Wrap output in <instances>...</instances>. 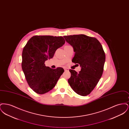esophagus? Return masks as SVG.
I'll use <instances>...</instances> for the list:
<instances>
[{"mask_svg": "<svg viewBox=\"0 0 129 129\" xmlns=\"http://www.w3.org/2000/svg\"><path fill=\"white\" fill-rule=\"evenodd\" d=\"M64 70H65V71H69V69L68 68H64Z\"/></svg>", "mask_w": 129, "mask_h": 129, "instance_id": "1", "label": "esophagus"}]
</instances>
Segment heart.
Masks as SVG:
<instances>
[{"instance_id": "heart-1", "label": "heart", "mask_w": 129, "mask_h": 129, "mask_svg": "<svg viewBox=\"0 0 129 129\" xmlns=\"http://www.w3.org/2000/svg\"><path fill=\"white\" fill-rule=\"evenodd\" d=\"M68 46V45H67V46Z\"/></svg>"}]
</instances>
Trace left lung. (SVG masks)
I'll list each match as a JSON object with an SVG mask.
<instances>
[{
    "label": "left lung",
    "instance_id": "obj_1",
    "mask_svg": "<svg viewBox=\"0 0 129 129\" xmlns=\"http://www.w3.org/2000/svg\"><path fill=\"white\" fill-rule=\"evenodd\" d=\"M66 41L74 48L72 62L81 67L77 73L70 69L68 83L74 92L85 96L90 93L98 84L104 71L105 55L98 40L85 35L64 36ZM78 65V64H77Z\"/></svg>",
    "mask_w": 129,
    "mask_h": 129
}]
</instances>
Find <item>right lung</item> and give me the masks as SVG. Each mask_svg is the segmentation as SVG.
Returning <instances> with one entry per match:
<instances>
[{"mask_svg":"<svg viewBox=\"0 0 129 129\" xmlns=\"http://www.w3.org/2000/svg\"><path fill=\"white\" fill-rule=\"evenodd\" d=\"M65 43L63 37L35 36L31 38L22 52V68L31 88L39 94L52 90L64 73L61 67H46L44 62L53 58L55 51Z\"/></svg>","mask_w":129,"mask_h":129,"instance_id":"add662e5","label":"right lung"}]
</instances>
